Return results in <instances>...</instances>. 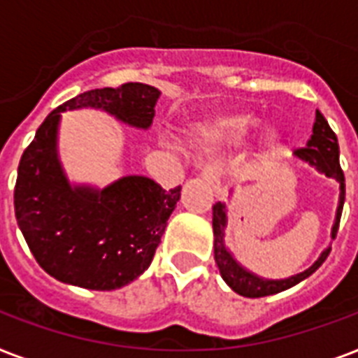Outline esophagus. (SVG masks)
<instances>
[{"mask_svg": "<svg viewBox=\"0 0 358 358\" xmlns=\"http://www.w3.org/2000/svg\"><path fill=\"white\" fill-rule=\"evenodd\" d=\"M201 178L208 185H212L213 189L221 193V189H223V171H221V167H217V165H208V167L202 169Z\"/></svg>", "mask_w": 358, "mask_h": 358, "instance_id": "1", "label": "esophagus"}]
</instances>
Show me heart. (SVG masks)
<instances>
[{"instance_id": "obj_1", "label": "heart", "mask_w": 358, "mask_h": 358, "mask_svg": "<svg viewBox=\"0 0 358 358\" xmlns=\"http://www.w3.org/2000/svg\"><path fill=\"white\" fill-rule=\"evenodd\" d=\"M256 126H258V120L252 119L250 115L224 113L202 124L199 128V137L206 145H230V143L243 141ZM267 139L275 143L278 139V134L271 129L267 134Z\"/></svg>"}]
</instances>
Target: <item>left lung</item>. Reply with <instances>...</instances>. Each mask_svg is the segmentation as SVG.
Returning <instances> with one entry per match:
<instances>
[{"instance_id":"obj_1","label":"left lung","mask_w":358,"mask_h":358,"mask_svg":"<svg viewBox=\"0 0 358 358\" xmlns=\"http://www.w3.org/2000/svg\"><path fill=\"white\" fill-rule=\"evenodd\" d=\"M310 141L306 143L305 148H297L295 156L301 157L303 162L310 163L312 167H316L320 173H323L329 178H334L340 184V204L338 212H336V223L333 227V238H336L340 227V217H342V208L345 201V178L344 171L340 167V146L336 134H334L329 122L325 120L320 111H316V122L312 129ZM224 224H227V212H224V204L217 202L213 206V250H215V264H217L221 277L230 288L234 289L236 294L243 295V297H266V295L278 294L284 289L292 288L306 277H310L312 273L316 271L317 267L322 266L323 262L327 260L331 249L323 250L322 256L312 267L306 271L299 273L292 278L286 280H264V278L256 277L252 273L239 266L238 262L232 258L227 247H224Z\"/></svg>"}]
</instances>
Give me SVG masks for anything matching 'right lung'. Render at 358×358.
<instances>
[{"instance_id": "1", "label": "right lung", "mask_w": 358, "mask_h": 358, "mask_svg": "<svg viewBox=\"0 0 358 358\" xmlns=\"http://www.w3.org/2000/svg\"><path fill=\"white\" fill-rule=\"evenodd\" d=\"M157 98L156 87L135 81L78 94L48 115L22 154L14 213L35 260L53 278L111 292L150 266L182 187L165 191L145 176H126L102 191L70 187L55 139L66 108H102L135 128H148Z\"/></svg>"}]
</instances>
